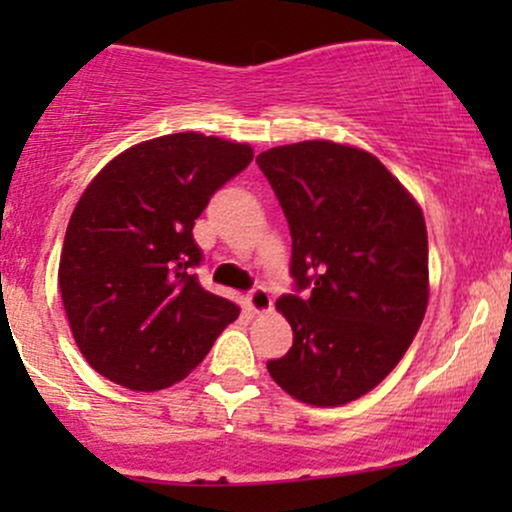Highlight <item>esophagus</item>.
Masks as SVG:
<instances>
[{
  "mask_svg": "<svg viewBox=\"0 0 512 512\" xmlns=\"http://www.w3.org/2000/svg\"><path fill=\"white\" fill-rule=\"evenodd\" d=\"M245 303H248L252 313H264V310L272 308V296H269V291L264 286H252L248 296H245Z\"/></svg>",
  "mask_w": 512,
  "mask_h": 512,
  "instance_id": "esophagus-1",
  "label": "esophagus"
}]
</instances>
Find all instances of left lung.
Masks as SVG:
<instances>
[{"instance_id": "8db88e82", "label": "left lung", "mask_w": 512, "mask_h": 512, "mask_svg": "<svg viewBox=\"0 0 512 512\" xmlns=\"http://www.w3.org/2000/svg\"><path fill=\"white\" fill-rule=\"evenodd\" d=\"M291 231L289 354L267 361L281 390L339 407L373 390L407 354L428 305L419 204L368 151L301 142L262 151Z\"/></svg>"}]
</instances>
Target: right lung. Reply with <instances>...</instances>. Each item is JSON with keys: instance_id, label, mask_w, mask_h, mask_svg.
I'll use <instances>...</instances> for the list:
<instances>
[{"instance_id": "right-lung-1", "label": "right lung", "mask_w": 512, "mask_h": 512, "mask_svg": "<svg viewBox=\"0 0 512 512\" xmlns=\"http://www.w3.org/2000/svg\"><path fill=\"white\" fill-rule=\"evenodd\" d=\"M250 161L248 144L180 132L132 146L91 180L64 236L60 291L93 370L129 390H163L240 315L199 284L192 228Z\"/></svg>"}]
</instances>
